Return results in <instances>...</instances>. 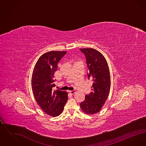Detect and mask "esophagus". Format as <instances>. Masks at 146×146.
I'll return each mask as SVG.
<instances>
[{
  "mask_svg": "<svg viewBox=\"0 0 146 146\" xmlns=\"http://www.w3.org/2000/svg\"><path fill=\"white\" fill-rule=\"evenodd\" d=\"M69 92H70V94H72V95H73L74 94H75V91H69Z\"/></svg>",
  "mask_w": 146,
  "mask_h": 146,
  "instance_id": "obj_1",
  "label": "esophagus"
}]
</instances>
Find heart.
<instances>
[{
	"instance_id": "1",
	"label": "heart",
	"mask_w": 146,
	"mask_h": 146,
	"mask_svg": "<svg viewBox=\"0 0 146 146\" xmlns=\"http://www.w3.org/2000/svg\"><path fill=\"white\" fill-rule=\"evenodd\" d=\"M82 63L80 61H76V62L74 63V64H76V63Z\"/></svg>"
}]
</instances>
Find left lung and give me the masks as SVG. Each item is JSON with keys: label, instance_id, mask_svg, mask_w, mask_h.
Wrapping results in <instances>:
<instances>
[{"label": "left lung", "instance_id": "8db88e82", "mask_svg": "<svg viewBox=\"0 0 146 146\" xmlns=\"http://www.w3.org/2000/svg\"><path fill=\"white\" fill-rule=\"evenodd\" d=\"M80 51L85 54L88 66L89 80L92 83V92L80 106L87 114H94L101 111L110 94L111 75L107 62L100 52L92 48H82Z\"/></svg>", "mask_w": 146, "mask_h": 146}]
</instances>
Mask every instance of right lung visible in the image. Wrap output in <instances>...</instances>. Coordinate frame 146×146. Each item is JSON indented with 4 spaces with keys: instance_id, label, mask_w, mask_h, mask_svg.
<instances>
[{
    "instance_id": "right-lung-1",
    "label": "right lung",
    "mask_w": 146,
    "mask_h": 146,
    "mask_svg": "<svg viewBox=\"0 0 146 146\" xmlns=\"http://www.w3.org/2000/svg\"><path fill=\"white\" fill-rule=\"evenodd\" d=\"M66 51H51L42 54L33 69L31 86L36 103L45 113L56 117L60 115L68 100L66 91H52L55 86L54 74L57 63Z\"/></svg>"
}]
</instances>
